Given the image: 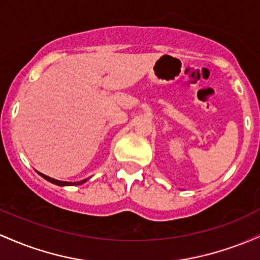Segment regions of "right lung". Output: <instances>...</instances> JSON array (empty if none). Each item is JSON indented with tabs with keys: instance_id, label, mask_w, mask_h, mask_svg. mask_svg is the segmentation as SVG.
I'll list each match as a JSON object with an SVG mask.
<instances>
[{
	"instance_id": "add662e5",
	"label": "right lung",
	"mask_w": 260,
	"mask_h": 260,
	"mask_svg": "<svg viewBox=\"0 0 260 260\" xmlns=\"http://www.w3.org/2000/svg\"><path fill=\"white\" fill-rule=\"evenodd\" d=\"M37 172H38L39 175L41 176V177L45 178V180H46V181L51 182V183L56 184V186H61V187H64V186H79V184H83V183H84V182L88 181V178H85V180L79 181V182H66V181H58V180H55V178L49 177V176H46V175L41 174V172H39V171H37Z\"/></svg>"
}]
</instances>
